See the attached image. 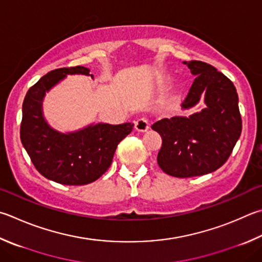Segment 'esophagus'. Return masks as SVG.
Listing matches in <instances>:
<instances>
[{
  "instance_id": "obj_1",
  "label": "esophagus",
  "mask_w": 262,
  "mask_h": 262,
  "mask_svg": "<svg viewBox=\"0 0 262 262\" xmlns=\"http://www.w3.org/2000/svg\"><path fill=\"white\" fill-rule=\"evenodd\" d=\"M149 119L146 117H141L135 121V129L137 132H145L149 128Z\"/></svg>"
}]
</instances>
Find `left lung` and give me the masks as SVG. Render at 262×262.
Instances as JSON below:
<instances>
[{
    "instance_id": "1",
    "label": "left lung",
    "mask_w": 262,
    "mask_h": 262,
    "mask_svg": "<svg viewBox=\"0 0 262 262\" xmlns=\"http://www.w3.org/2000/svg\"><path fill=\"white\" fill-rule=\"evenodd\" d=\"M196 75L182 108L196 105L205 93L206 107L189 117L161 119L151 128L163 140L157 161L166 174L192 178L226 163L242 133L236 88L225 74L201 60L183 61Z\"/></svg>"
}]
</instances>
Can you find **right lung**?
Wrapping results in <instances>:
<instances>
[{
	"label": "right lung",
	"mask_w": 262,
	"mask_h": 262,
	"mask_svg": "<svg viewBox=\"0 0 262 262\" xmlns=\"http://www.w3.org/2000/svg\"><path fill=\"white\" fill-rule=\"evenodd\" d=\"M66 74H89L84 66L51 71L28 89L23 103L20 140L41 175L65 185L92 183L111 166L118 144L130 134L134 123H97L61 134L47 123L42 113L46 92Z\"/></svg>",
	"instance_id": "add662e5"
}]
</instances>
